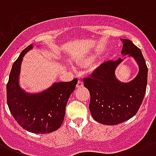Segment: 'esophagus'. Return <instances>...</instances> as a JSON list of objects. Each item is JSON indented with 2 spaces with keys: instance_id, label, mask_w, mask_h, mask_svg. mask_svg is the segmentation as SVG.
Returning a JSON list of instances; mask_svg holds the SVG:
<instances>
[{
  "instance_id": "esophagus-1",
  "label": "esophagus",
  "mask_w": 156,
  "mask_h": 156,
  "mask_svg": "<svg viewBox=\"0 0 156 156\" xmlns=\"http://www.w3.org/2000/svg\"><path fill=\"white\" fill-rule=\"evenodd\" d=\"M83 87V81L81 80H78V83H77V87Z\"/></svg>"
}]
</instances>
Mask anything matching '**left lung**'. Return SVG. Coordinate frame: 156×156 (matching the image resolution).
Segmentation results:
<instances>
[{"label":"left lung","instance_id":"8db88e82","mask_svg":"<svg viewBox=\"0 0 156 156\" xmlns=\"http://www.w3.org/2000/svg\"><path fill=\"white\" fill-rule=\"evenodd\" d=\"M121 54L133 56L139 66L138 75L129 83L116 78L115 70L122 61H108L101 64L90 77L83 78L90 91L91 116L104 125L114 126L133 117L140 108L147 84V66L141 50L129 40L121 39Z\"/></svg>","mask_w":156,"mask_h":156}]
</instances>
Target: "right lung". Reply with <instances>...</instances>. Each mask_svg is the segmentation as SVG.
<instances>
[{
	"instance_id": "obj_1",
	"label": "right lung",
	"mask_w": 156,
	"mask_h": 156,
	"mask_svg": "<svg viewBox=\"0 0 156 156\" xmlns=\"http://www.w3.org/2000/svg\"><path fill=\"white\" fill-rule=\"evenodd\" d=\"M32 48H26L14 61L6 86L7 104L11 114L24 129L35 133H48L58 129L63 123L66 107L78 83H55L43 92L29 94L21 89L18 83L23 56Z\"/></svg>"
}]
</instances>
